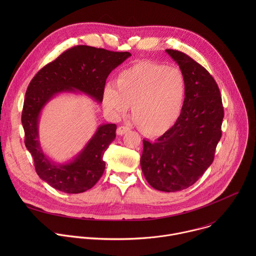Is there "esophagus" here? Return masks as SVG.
I'll return each instance as SVG.
<instances>
[{
	"mask_svg": "<svg viewBox=\"0 0 256 256\" xmlns=\"http://www.w3.org/2000/svg\"><path fill=\"white\" fill-rule=\"evenodd\" d=\"M128 130H130V128L128 126H118V130H116V134L118 136H122L126 132H128Z\"/></svg>",
	"mask_w": 256,
	"mask_h": 256,
	"instance_id": "obj_1",
	"label": "esophagus"
}]
</instances>
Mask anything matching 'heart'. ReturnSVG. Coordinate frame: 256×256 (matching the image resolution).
<instances>
[{"instance_id":"obj_1","label":"heart","mask_w":256,"mask_h":256,"mask_svg":"<svg viewBox=\"0 0 256 256\" xmlns=\"http://www.w3.org/2000/svg\"><path fill=\"white\" fill-rule=\"evenodd\" d=\"M186 93V79L179 68L142 60L122 70L116 85L104 86L102 103L114 118L124 116L132 104V116L140 128L158 136L178 120Z\"/></svg>"}]
</instances>
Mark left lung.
Masks as SVG:
<instances>
[{
  "label": "left lung",
  "mask_w": 256,
  "mask_h": 256,
  "mask_svg": "<svg viewBox=\"0 0 256 256\" xmlns=\"http://www.w3.org/2000/svg\"><path fill=\"white\" fill-rule=\"evenodd\" d=\"M166 52L184 76L186 99L171 128L156 140H142L140 167L152 188L174 192L196 184L212 163L224 108L216 81L202 66L181 52Z\"/></svg>",
  "instance_id": "1"
}]
</instances>
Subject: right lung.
Returning <instances> with one entry per match:
<instances>
[{"mask_svg":"<svg viewBox=\"0 0 256 256\" xmlns=\"http://www.w3.org/2000/svg\"><path fill=\"white\" fill-rule=\"evenodd\" d=\"M130 56L128 52L77 46L44 66L28 85L21 116L24 142L33 157L36 173L52 188L66 194H80L92 188L104 172L103 155L116 138V124L99 126L74 159L56 164L44 153L40 142L38 122L44 107L64 92H81L101 103L108 75Z\"/></svg>","mask_w":256,"mask_h":256,"instance_id":"add662e5","label":"right lung"}]
</instances>
